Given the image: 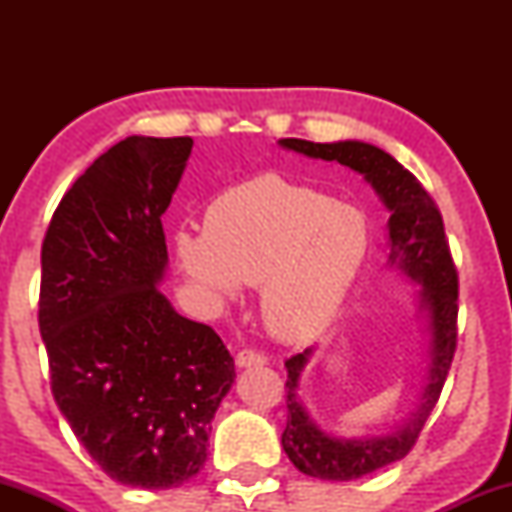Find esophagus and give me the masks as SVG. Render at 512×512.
I'll return each mask as SVG.
<instances>
[{
    "instance_id": "1",
    "label": "esophagus",
    "mask_w": 512,
    "mask_h": 512,
    "mask_svg": "<svg viewBox=\"0 0 512 512\" xmlns=\"http://www.w3.org/2000/svg\"><path fill=\"white\" fill-rule=\"evenodd\" d=\"M236 366L238 368H257V366H267V356L260 354L255 349H243L238 351L236 356Z\"/></svg>"
}]
</instances>
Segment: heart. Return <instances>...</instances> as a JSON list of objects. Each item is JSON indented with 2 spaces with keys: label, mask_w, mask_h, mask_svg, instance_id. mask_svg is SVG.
Returning <instances> with one entry per match:
<instances>
[{
  "label": "heart",
  "mask_w": 512,
  "mask_h": 512,
  "mask_svg": "<svg viewBox=\"0 0 512 512\" xmlns=\"http://www.w3.org/2000/svg\"><path fill=\"white\" fill-rule=\"evenodd\" d=\"M370 240L368 216L315 187L264 173L209 204L204 236L180 233L182 272L221 298L262 286V317L281 342H308L332 325Z\"/></svg>",
  "instance_id": "heart-1"
}]
</instances>
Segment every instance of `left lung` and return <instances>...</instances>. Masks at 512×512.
I'll list each match as a JSON object with an SVG mask.
<instances>
[{
  "instance_id": "8db88e82",
  "label": "left lung",
  "mask_w": 512,
  "mask_h": 512,
  "mask_svg": "<svg viewBox=\"0 0 512 512\" xmlns=\"http://www.w3.org/2000/svg\"><path fill=\"white\" fill-rule=\"evenodd\" d=\"M286 151L320 161H334L363 175L390 211L387 219V267L407 276L416 291V313L426 332L424 383L419 402L385 433L344 438L325 431L310 416L301 395L303 370L315 356L317 346H308L286 361V407L289 421L281 433V445L298 472L325 481L361 479L370 472L402 460L414 448L421 428L436 407L440 390L455 356L457 344V272L445 240L440 211L419 180L395 156L378 146L346 139V142L315 144L305 139H279Z\"/></svg>"
}]
</instances>
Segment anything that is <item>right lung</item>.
<instances>
[{
    "mask_svg": "<svg viewBox=\"0 0 512 512\" xmlns=\"http://www.w3.org/2000/svg\"><path fill=\"white\" fill-rule=\"evenodd\" d=\"M190 154V137L122 139L62 197L40 252L52 395L88 455L132 489L195 477L236 383L219 334L158 289L168 269L161 216Z\"/></svg>",
    "mask_w": 512,
    "mask_h": 512,
    "instance_id": "right-lung-1",
    "label": "right lung"
}]
</instances>
